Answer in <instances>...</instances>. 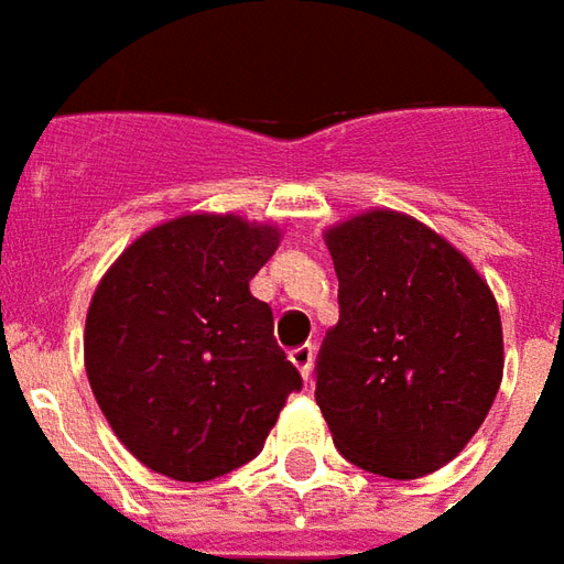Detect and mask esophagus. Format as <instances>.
<instances>
[{
    "label": "esophagus",
    "mask_w": 564,
    "mask_h": 564,
    "mask_svg": "<svg viewBox=\"0 0 564 564\" xmlns=\"http://www.w3.org/2000/svg\"><path fill=\"white\" fill-rule=\"evenodd\" d=\"M290 360L293 366L302 372V378L308 381L311 378V366H314V345H299V348L290 350Z\"/></svg>",
    "instance_id": "34e87169"
}]
</instances>
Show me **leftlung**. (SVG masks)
Segmentation results:
<instances>
[{
  "mask_svg": "<svg viewBox=\"0 0 564 564\" xmlns=\"http://www.w3.org/2000/svg\"><path fill=\"white\" fill-rule=\"evenodd\" d=\"M338 323L317 354V405L336 448L391 479L440 470L498 397L503 336L488 283L436 231L369 210L326 231Z\"/></svg>",
  "mask_w": 564,
  "mask_h": 564,
  "instance_id": "obj_1",
  "label": "left lung"
}]
</instances>
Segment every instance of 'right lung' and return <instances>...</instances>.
I'll return each mask as SVG.
<instances>
[{"label":"right lung","instance_id":"1","mask_svg":"<svg viewBox=\"0 0 564 564\" xmlns=\"http://www.w3.org/2000/svg\"><path fill=\"white\" fill-rule=\"evenodd\" d=\"M278 228L188 214L140 235L106 271L85 369L109 427L149 470L207 482L253 460L302 376L250 281Z\"/></svg>","mask_w":564,"mask_h":564}]
</instances>
